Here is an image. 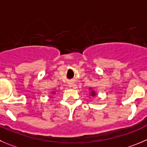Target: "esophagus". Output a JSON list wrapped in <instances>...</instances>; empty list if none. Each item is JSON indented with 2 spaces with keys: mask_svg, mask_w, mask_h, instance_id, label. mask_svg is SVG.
<instances>
[{
  "mask_svg": "<svg viewBox=\"0 0 147 147\" xmlns=\"http://www.w3.org/2000/svg\"><path fill=\"white\" fill-rule=\"evenodd\" d=\"M74 86H75V85L72 84V83H71V84H69V87H73Z\"/></svg>",
  "mask_w": 147,
  "mask_h": 147,
  "instance_id": "34e87169",
  "label": "esophagus"
}]
</instances>
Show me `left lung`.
I'll return each instance as SVG.
<instances>
[{"label":"left lung","instance_id":"left-lung-1","mask_svg":"<svg viewBox=\"0 0 147 147\" xmlns=\"http://www.w3.org/2000/svg\"><path fill=\"white\" fill-rule=\"evenodd\" d=\"M89 89H90V96H96V92L95 91H94V90H92V89L90 88H89Z\"/></svg>","mask_w":147,"mask_h":147}]
</instances>
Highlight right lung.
Returning <instances> with one entry per match:
<instances>
[{
    "label": "right lung",
    "instance_id": "1",
    "mask_svg": "<svg viewBox=\"0 0 147 147\" xmlns=\"http://www.w3.org/2000/svg\"><path fill=\"white\" fill-rule=\"evenodd\" d=\"M53 94H54V92H53Z\"/></svg>",
    "mask_w": 147,
    "mask_h": 147
}]
</instances>
